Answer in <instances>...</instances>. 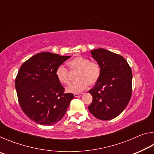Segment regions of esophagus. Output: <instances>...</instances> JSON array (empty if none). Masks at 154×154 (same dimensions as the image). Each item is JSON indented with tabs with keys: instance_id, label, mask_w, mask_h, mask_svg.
<instances>
[{
	"instance_id": "obj_1",
	"label": "esophagus",
	"mask_w": 154,
	"mask_h": 154,
	"mask_svg": "<svg viewBox=\"0 0 154 154\" xmlns=\"http://www.w3.org/2000/svg\"><path fill=\"white\" fill-rule=\"evenodd\" d=\"M83 93H79V94H75L74 96H75V97H80V96H83Z\"/></svg>"
}]
</instances>
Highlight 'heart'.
I'll use <instances>...</instances> for the list:
<instances>
[{
	"label": "heart",
	"mask_w": 154,
	"mask_h": 154,
	"mask_svg": "<svg viewBox=\"0 0 154 154\" xmlns=\"http://www.w3.org/2000/svg\"><path fill=\"white\" fill-rule=\"evenodd\" d=\"M72 72L77 71L76 81L66 88V92L78 94L86 89L88 84H96L100 76V67L98 63L90 61L83 56H77L67 62ZM56 76L58 82L64 85L70 83V74L66 68L59 66L56 70Z\"/></svg>",
	"instance_id": "heart-1"
}]
</instances>
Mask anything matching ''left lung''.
Listing matches in <instances>:
<instances>
[{
	"instance_id": "left-lung-1",
	"label": "left lung",
	"mask_w": 154,
	"mask_h": 154,
	"mask_svg": "<svg viewBox=\"0 0 154 154\" xmlns=\"http://www.w3.org/2000/svg\"><path fill=\"white\" fill-rule=\"evenodd\" d=\"M90 52L100 67V76L89 90L93 100L88 109L97 119L109 120L118 116L129 103L132 71L126 59L119 54L103 48Z\"/></svg>"
}]
</instances>
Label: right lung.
Returning a JSON list of instances; mask_svg holds the SVG:
<instances>
[{
  "label": "right lung",
  "instance_id": "obj_1",
  "mask_svg": "<svg viewBox=\"0 0 154 154\" xmlns=\"http://www.w3.org/2000/svg\"><path fill=\"white\" fill-rule=\"evenodd\" d=\"M71 56L41 52L26 61L15 78L20 105L31 120L41 125H53L63 118L74 98L64 94L56 76L57 68Z\"/></svg>",
  "mask_w": 154,
  "mask_h": 154
}]
</instances>
